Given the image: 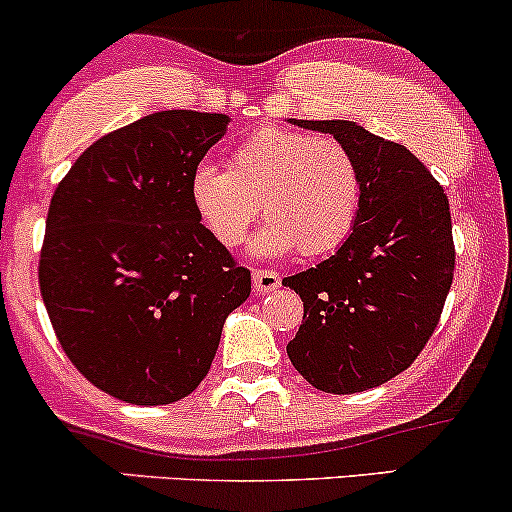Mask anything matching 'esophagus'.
Returning <instances> with one entry per match:
<instances>
[{"instance_id":"1","label":"esophagus","mask_w":512,"mask_h":512,"mask_svg":"<svg viewBox=\"0 0 512 512\" xmlns=\"http://www.w3.org/2000/svg\"><path fill=\"white\" fill-rule=\"evenodd\" d=\"M251 280H254V290L258 295H266V292H273L280 287V275L275 271H254Z\"/></svg>"}]
</instances>
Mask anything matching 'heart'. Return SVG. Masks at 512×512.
<instances>
[{
	"mask_svg": "<svg viewBox=\"0 0 512 512\" xmlns=\"http://www.w3.org/2000/svg\"><path fill=\"white\" fill-rule=\"evenodd\" d=\"M363 176L341 142L263 128L234 147L227 169L203 164L191 176V200L220 244L239 246L258 217L266 229L256 256H321L338 249L358 220Z\"/></svg>",
	"mask_w": 512,
	"mask_h": 512,
	"instance_id": "heart-1",
	"label": "heart"
}]
</instances>
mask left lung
<instances>
[{
    "label": "left lung",
    "instance_id": "left-lung-1",
    "mask_svg": "<svg viewBox=\"0 0 512 512\" xmlns=\"http://www.w3.org/2000/svg\"><path fill=\"white\" fill-rule=\"evenodd\" d=\"M290 123L329 132L353 154L363 198L336 254L283 280L304 302L287 355L321 392H365L404 372L438 326L455 273L450 203L404 145L353 120Z\"/></svg>",
    "mask_w": 512,
    "mask_h": 512
}]
</instances>
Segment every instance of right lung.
<instances>
[{"mask_svg": "<svg viewBox=\"0 0 512 512\" xmlns=\"http://www.w3.org/2000/svg\"><path fill=\"white\" fill-rule=\"evenodd\" d=\"M229 116L159 111L108 132L55 188L40 295L72 365L137 406L174 404L208 375L251 273L200 225L191 176Z\"/></svg>", "mask_w": 512, "mask_h": 512, "instance_id": "obj_1", "label": "right lung"}]
</instances>
